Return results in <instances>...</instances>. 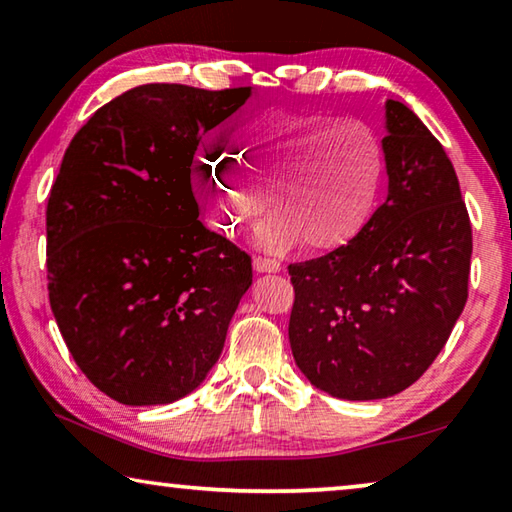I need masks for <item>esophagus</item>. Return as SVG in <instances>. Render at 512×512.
<instances>
[{"label":"esophagus","mask_w":512,"mask_h":512,"mask_svg":"<svg viewBox=\"0 0 512 512\" xmlns=\"http://www.w3.org/2000/svg\"><path fill=\"white\" fill-rule=\"evenodd\" d=\"M253 268L257 273H277L282 271V264L277 259H266V257H255L253 259Z\"/></svg>","instance_id":"obj_1"}]
</instances>
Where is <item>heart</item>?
Wrapping results in <instances>:
<instances>
[{
	"label": "heart",
	"instance_id": "1",
	"mask_svg": "<svg viewBox=\"0 0 512 512\" xmlns=\"http://www.w3.org/2000/svg\"><path fill=\"white\" fill-rule=\"evenodd\" d=\"M384 171V144L363 121L271 110L239 124L225 153L196 158L194 183L225 235L262 210L268 189L277 214L259 230L262 241L282 248L300 239L309 250H332L366 228Z\"/></svg>",
	"mask_w": 512,
	"mask_h": 512
}]
</instances>
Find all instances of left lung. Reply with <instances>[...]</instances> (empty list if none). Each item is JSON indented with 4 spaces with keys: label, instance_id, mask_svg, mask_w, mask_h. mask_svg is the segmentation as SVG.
I'll list each match as a JSON object with an SVG mask.
<instances>
[{
    "label": "left lung",
    "instance_id": "obj_1",
    "mask_svg": "<svg viewBox=\"0 0 512 512\" xmlns=\"http://www.w3.org/2000/svg\"><path fill=\"white\" fill-rule=\"evenodd\" d=\"M388 192L357 237L291 264L289 343L311 386L384 400L418 381L467 300L472 228L447 153L402 101H384Z\"/></svg>",
    "mask_w": 512,
    "mask_h": 512
}]
</instances>
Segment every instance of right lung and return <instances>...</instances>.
Listing matches in <instances>:
<instances>
[{
    "label": "right lung",
    "instance_id": "right-lung-1",
    "mask_svg": "<svg viewBox=\"0 0 512 512\" xmlns=\"http://www.w3.org/2000/svg\"><path fill=\"white\" fill-rule=\"evenodd\" d=\"M253 88L146 83L72 137L47 203L49 302L101 393L128 406L194 393L219 361L250 257L198 221L192 162Z\"/></svg>",
    "mask_w": 512,
    "mask_h": 512
}]
</instances>
